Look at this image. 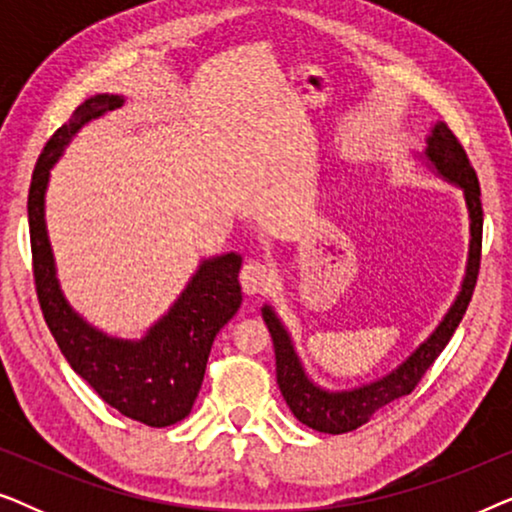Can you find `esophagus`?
Returning a JSON list of instances; mask_svg holds the SVG:
<instances>
[{
    "mask_svg": "<svg viewBox=\"0 0 512 512\" xmlns=\"http://www.w3.org/2000/svg\"><path fill=\"white\" fill-rule=\"evenodd\" d=\"M240 282H242V289L247 291L249 296H256V293L265 291L272 282L270 265L263 261H247L242 265Z\"/></svg>",
    "mask_w": 512,
    "mask_h": 512,
    "instance_id": "esophagus-1",
    "label": "esophagus"
}]
</instances>
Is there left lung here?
<instances>
[{"label": "left lung", "instance_id": "8db88e82", "mask_svg": "<svg viewBox=\"0 0 512 512\" xmlns=\"http://www.w3.org/2000/svg\"><path fill=\"white\" fill-rule=\"evenodd\" d=\"M424 158L436 170L440 177L464 191L466 209H468V228H471V242H468V263L466 275L461 282V291L450 310L440 321L436 331L412 352L396 370L384 375L363 387L349 391H328L314 384L307 377L303 363H300L296 347L289 331L270 305L263 307V321L272 335L277 359V384L282 391L286 405H289L293 417L305 426L321 433H347L366 424L377 410L389 405L396 398L408 396L417 382L422 380L426 370L433 366L447 342L457 331L459 321L464 319L466 307L473 298L475 282H478L480 270V247H482V202H480V184L471 160H468L464 146L454 137V132L445 123L433 125L431 135L426 137Z\"/></svg>", "mask_w": 512, "mask_h": 512}]
</instances>
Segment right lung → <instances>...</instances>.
<instances>
[{
    "label": "right lung",
    "instance_id": "1",
    "mask_svg": "<svg viewBox=\"0 0 512 512\" xmlns=\"http://www.w3.org/2000/svg\"><path fill=\"white\" fill-rule=\"evenodd\" d=\"M123 107L121 95H95L76 107L55 130L34 167L27 219H30L32 270L44 319L62 356L95 394L121 415L146 426H170L191 412L205 377L216 333L242 305V256L205 258L170 312L142 340H121L90 326L62 296L44 221V198L51 167L72 137L93 118Z\"/></svg>",
    "mask_w": 512,
    "mask_h": 512
}]
</instances>
